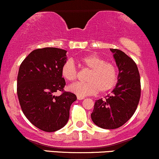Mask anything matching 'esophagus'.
<instances>
[{
    "mask_svg": "<svg viewBox=\"0 0 159 159\" xmlns=\"http://www.w3.org/2000/svg\"><path fill=\"white\" fill-rule=\"evenodd\" d=\"M77 98L78 100H82V99H84V96H77Z\"/></svg>",
    "mask_w": 159,
    "mask_h": 159,
    "instance_id": "obj_1",
    "label": "esophagus"
}]
</instances>
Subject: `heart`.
I'll list each match as a JSON object with an SVG mask.
<instances>
[{
    "label": "heart",
    "mask_w": 159,
    "mask_h": 159,
    "mask_svg": "<svg viewBox=\"0 0 159 159\" xmlns=\"http://www.w3.org/2000/svg\"><path fill=\"white\" fill-rule=\"evenodd\" d=\"M80 63L86 69H90L86 77L87 82L75 83L69 86V89L78 96H88L105 93L115 87L118 80V70L111 62H107L96 54L82 57ZM61 75L67 81L73 82L78 77V69L74 62L68 60L61 68Z\"/></svg>",
    "instance_id": "1"
}]
</instances>
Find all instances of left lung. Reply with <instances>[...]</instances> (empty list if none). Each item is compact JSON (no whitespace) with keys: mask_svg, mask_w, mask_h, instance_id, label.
I'll return each mask as SVG.
<instances>
[{"mask_svg":"<svg viewBox=\"0 0 159 159\" xmlns=\"http://www.w3.org/2000/svg\"><path fill=\"white\" fill-rule=\"evenodd\" d=\"M119 69L118 83L105 99L96 100L91 114L93 122L105 129H117L135 112L140 98L139 71L130 57L119 49L111 48Z\"/></svg>","mask_w":159,"mask_h":159,"instance_id":"1","label":"left lung"}]
</instances>
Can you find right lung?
<instances>
[{
    "label": "right lung",
    "mask_w": 159,
    "mask_h": 159,
    "mask_svg": "<svg viewBox=\"0 0 159 159\" xmlns=\"http://www.w3.org/2000/svg\"><path fill=\"white\" fill-rule=\"evenodd\" d=\"M66 51L57 48L34 50L19 67L17 94L27 120L47 132L59 130L66 124L71 105L76 96L63 90L66 81L61 68L66 61ZM61 91L60 96H55Z\"/></svg>",
    "instance_id": "1"
}]
</instances>
